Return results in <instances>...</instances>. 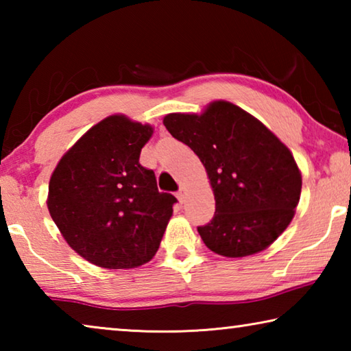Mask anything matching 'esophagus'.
Listing matches in <instances>:
<instances>
[{"label":"esophagus","instance_id":"obj_1","mask_svg":"<svg viewBox=\"0 0 351 351\" xmlns=\"http://www.w3.org/2000/svg\"><path fill=\"white\" fill-rule=\"evenodd\" d=\"M176 197H178V199H180V203L181 204H184V203H186V201H187V195H186V189H181L180 190V192H178V195H176Z\"/></svg>","mask_w":351,"mask_h":351}]
</instances>
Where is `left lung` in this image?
I'll use <instances>...</instances> for the list:
<instances>
[{
    "label": "left lung",
    "mask_w": 351,
    "mask_h": 351,
    "mask_svg": "<svg viewBox=\"0 0 351 351\" xmlns=\"http://www.w3.org/2000/svg\"><path fill=\"white\" fill-rule=\"evenodd\" d=\"M164 125L203 162L215 215L198 232L218 255L246 257L271 246L293 221L302 173L289 148L249 114L213 100L201 114L170 112Z\"/></svg>",
    "instance_id": "obj_1"
}]
</instances>
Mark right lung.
<instances>
[{
	"mask_svg": "<svg viewBox=\"0 0 351 351\" xmlns=\"http://www.w3.org/2000/svg\"><path fill=\"white\" fill-rule=\"evenodd\" d=\"M153 134L123 114L91 127L52 171L47 209L74 251L106 269L150 261L173 215L176 198L158 190L153 170L139 164Z\"/></svg>",
	"mask_w": 351,
	"mask_h": 351,
	"instance_id": "right-lung-1",
	"label": "right lung"
}]
</instances>
